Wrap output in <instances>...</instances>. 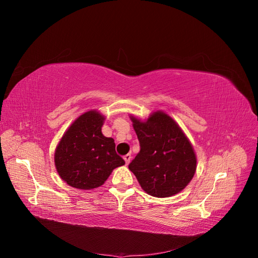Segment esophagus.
<instances>
[{"label":"esophagus","instance_id":"34e87169","mask_svg":"<svg viewBox=\"0 0 258 258\" xmlns=\"http://www.w3.org/2000/svg\"><path fill=\"white\" fill-rule=\"evenodd\" d=\"M131 158H132V157H131L130 154H127V155L123 156V160H124V162H126V165H129V162H130Z\"/></svg>","mask_w":258,"mask_h":258}]
</instances>
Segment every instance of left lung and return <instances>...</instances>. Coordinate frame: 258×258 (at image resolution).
<instances>
[{"instance_id":"8db88e82","label":"left lung","mask_w":258,"mask_h":258,"mask_svg":"<svg viewBox=\"0 0 258 258\" xmlns=\"http://www.w3.org/2000/svg\"><path fill=\"white\" fill-rule=\"evenodd\" d=\"M140 152L129 163L142 188L151 196L165 198L184 189L196 172V155L176 122L163 112L146 121L131 116Z\"/></svg>"}]
</instances>
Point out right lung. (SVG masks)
<instances>
[{"label":"right lung","instance_id":"right-lung-1","mask_svg":"<svg viewBox=\"0 0 258 258\" xmlns=\"http://www.w3.org/2000/svg\"><path fill=\"white\" fill-rule=\"evenodd\" d=\"M104 117L97 111L81 115L59 142L54 165L60 177L79 189H92L102 185L112 171L124 165L116 154L112 138L101 132Z\"/></svg>","mask_w":258,"mask_h":258}]
</instances>
